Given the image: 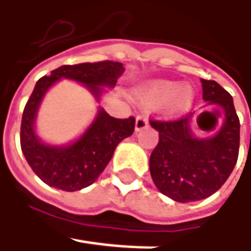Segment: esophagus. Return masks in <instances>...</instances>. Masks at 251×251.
I'll list each match as a JSON object with an SVG mask.
<instances>
[{"label":"esophagus","instance_id":"34e87169","mask_svg":"<svg viewBox=\"0 0 251 251\" xmlns=\"http://www.w3.org/2000/svg\"><path fill=\"white\" fill-rule=\"evenodd\" d=\"M148 126H150V121H148L147 117H144V116H138V117H137V120H135V131H137V132L145 130Z\"/></svg>","mask_w":251,"mask_h":251}]
</instances>
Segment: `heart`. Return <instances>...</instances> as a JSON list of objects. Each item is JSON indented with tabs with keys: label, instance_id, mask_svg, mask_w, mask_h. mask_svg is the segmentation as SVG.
<instances>
[{
	"label": "heart",
	"instance_id": "1",
	"mask_svg": "<svg viewBox=\"0 0 251 251\" xmlns=\"http://www.w3.org/2000/svg\"><path fill=\"white\" fill-rule=\"evenodd\" d=\"M194 89L191 85L170 79H155L145 83L138 91V99L150 106L165 104L170 114L184 113L194 101Z\"/></svg>",
	"mask_w": 251,
	"mask_h": 251
}]
</instances>
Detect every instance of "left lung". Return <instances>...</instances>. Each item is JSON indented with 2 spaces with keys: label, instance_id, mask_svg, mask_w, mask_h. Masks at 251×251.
Listing matches in <instances>:
<instances>
[{
  "label": "left lung",
  "instance_id": "1",
  "mask_svg": "<svg viewBox=\"0 0 251 251\" xmlns=\"http://www.w3.org/2000/svg\"><path fill=\"white\" fill-rule=\"evenodd\" d=\"M201 83L202 99L224 113L214 135L197 137L193 132L194 113L177 121H151L159 132L150 158L151 176L162 194L177 202L212 196L230 176L239 155L240 123L232 96L215 81L201 79Z\"/></svg>",
  "mask_w": 251,
  "mask_h": 251
}]
</instances>
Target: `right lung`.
<instances>
[{
	"label": "right lung",
	"mask_w": 251,
	"mask_h": 251,
	"mask_svg": "<svg viewBox=\"0 0 251 251\" xmlns=\"http://www.w3.org/2000/svg\"><path fill=\"white\" fill-rule=\"evenodd\" d=\"M124 71V65L116 61L63 65L36 82L22 114L21 147L29 166L50 187L76 191L95 183L116 147L134 132L135 119H114L99 106L95 119L76 140L49 144L36 131L37 113L46 93L58 81L70 79L85 86L99 103L106 88L113 89Z\"/></svg>",
	"instance_id": "1"
}]
</instances>
